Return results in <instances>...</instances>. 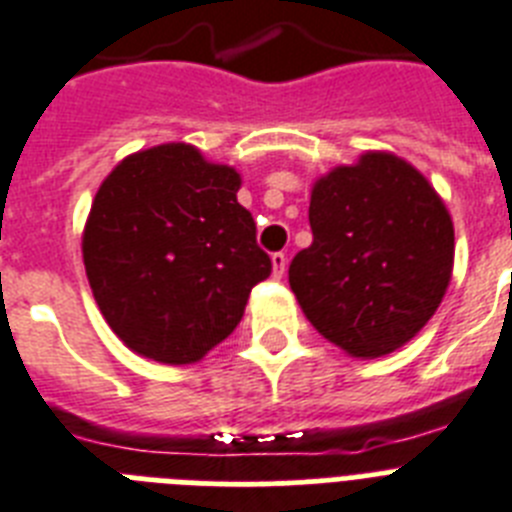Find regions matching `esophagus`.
I'll return each mask as SVG.
<instances>
[{"label": "esophagus", "mask_w": 512, "mask_h": 512, "mask_svg": "<svg viewBox=\"0 0 512 512\" xmlns=\"http://www.w3.org/2000/svg\"><path fill=\"white\" fill-rule=\"evenodd\" d=\"M270 265H273V276L281 278L286 273V255L284 252H276V255L270 257Z\"/></svg>", "instance_id": "obj_1"}]
</instances>
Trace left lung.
I'll return each mask as SVG.
<instances>
[{
	"mask_svg": "<svg viewBox=\"0 0 512 512\" xmlns=\"http://www.w3.org/2000/svg\"><path fill=\"white\" fill-rule=\"evenodd\" d=\"M313 244L289 265L305 318L347 355L410 342L452 278L455 228L429 178L392 152H365L310 191Z\"/></svg>",
	"mask_w": 512,
	"mask_h": 512,
	"instance_id": "8db88e82",
	"label": "left lung"
}]
</instances>
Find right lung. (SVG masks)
<instances>
[{"mask_svg": "<svg viewBox=\"0 0 512 512\" xmlns=\"http://www.w3.org/2000/svg\"><path fill=\"white\" fill-rule=\"evenodd\" d=\"M242 176L173 141L120 160L83 226V265L105 321L136 355L197 363L226 339L270 276Z\"/></svg>", "mask_w": 512, "mask_h": 512, "instance_id": "right-lung-1", "label": "right lung"}]
</instances>
